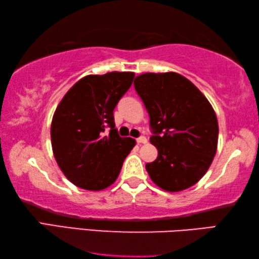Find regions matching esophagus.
<instances>
[{"label": "esophagus", "instance_id": "obj_1", "mask_svg": "<svg viewBox=\"0 0 259 259\" xmlns=\"http://www.w3.org/2000/svg\"><path fill=\"white\" fill-rule=\"evenodd\" d=\"M137 142L139 143V145H145V143L148 142V140L146 137H140L137 139Z\"/></svg>", "mask_w": 259, "mask_h": 259}]
</instances>
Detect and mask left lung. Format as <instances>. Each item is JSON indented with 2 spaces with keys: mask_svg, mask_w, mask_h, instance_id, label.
<instances>
[{
  "mask_svg": "<svg viewBox=\"0 0 259 259\" xmlns=\"http://www.w3.org/2000/svg\"><path fill=\"white\" fill-rule=\"evenodd\" d=\"M158 150L146 165L150 179L166 192L192 187L209 169L217 151L218 120L201 91L176 72L143 73L134 80Z\"/></svg>",
  "mask_w": 259,
  "mask_h": 259,
  "instance_id": "8db88e82",
  "label": "left lung"
}]
</instances>
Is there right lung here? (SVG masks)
<instances>
[{
	"label": "right lung",
	"mask_w": 259,
	"mask_h": 259,
	"mask_svg": "<svg viewBox=\"0 0 259 259\" xmlns=\"http://www.w3.org/2000/svg\"><path fill=\"white\" fill-rule=\"evenodd\" d=\"M134 75L117 71L86 75L57 105L50 128L53 152L64 176L79 188L97 192L111 186L135 146L134 139L118 135L113 117Z\"/></svg>",
	"instance_id": "add662e5"
}]
</instances>
